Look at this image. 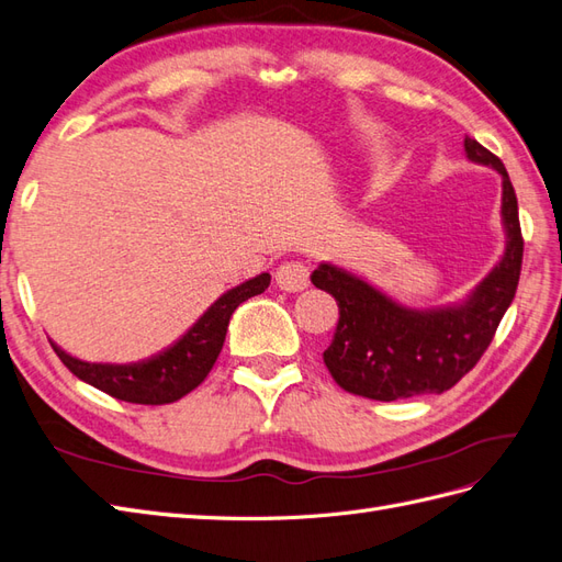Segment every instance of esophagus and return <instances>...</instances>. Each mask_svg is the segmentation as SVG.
I'll return each instance as SVG.
<instances>
[{
	"mask_svg": "<svg viewBox=\"0 0 562 562\" xmlns=\"http://www.w3.org/2000/svg\"><path fill=\"white\" fill-rule=\"evenodd\" d=\"M277 283L281 291H289V293H297V291H305L310 285V269L303 262H283L277 269Z\"/></svg>",
	"mask_w": 562,
	"mask_h": 562,
	"instance_id": "esophagus-1",
	"label": "esophagus"
}]
</instances>
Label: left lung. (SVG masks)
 <instances>
[{
  "instance_id": "left-lung-1",
  "label": "left lung",
  "mask_w": 562,
  "mask_h": 562,
  "mask_svg": "<svg viewBox=\"0 0 562 562\" xmlns=\"http://www.w3.org/2000/svg\"><path fill=\"white\" fill-rule=\"evenodd\" d=\"M464 155L501 176L505 250L460 303L409 307L334 262H322L312 273V283L338 303L340 317L324 362L348 393L391 403L448 391L482 358L513 303L525 243L510 176L472 138H464Z\"/></svg>"
}]
</instances>
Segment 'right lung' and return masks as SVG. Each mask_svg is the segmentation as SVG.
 <instances>
[{
	"label": "right lung",
	"instance_id": "1",
	"mask_svg": "<svg viewBox=\"0 0 562 562\" xmlns=\"http://www.w3.org/2000/svg\"><path fill=\"white\" fill-rule=\"evenodd\" d=\"M269 283V273H259V277L218 295L207 307V312L173 346L140 362H86L68 355L54 340L52 348L80 381L114 395L119 401L140 405L173 403L183 398L186 393L198 389L204 376L210 374L218 352L224 348L231 314L248 297L265 293Z\"/></svg>",
	"mask_w": 562,
	"mask_h": 562
}]
</instances>
